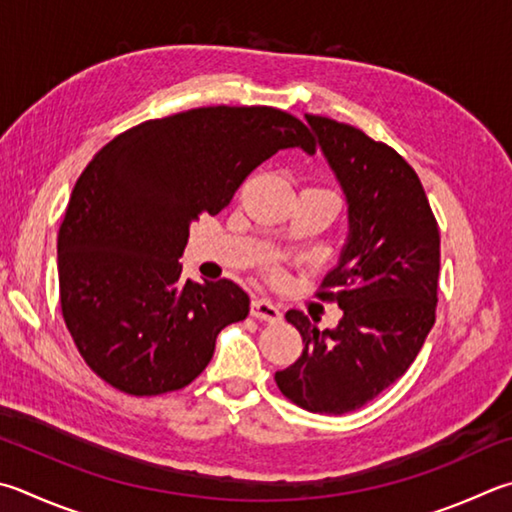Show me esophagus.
<instances>
[{
  "mask_svg": "<svg viewBox=\"0 0 512 512\" xmlns=\"http://www.w3.org/2000/svg\"><path fill=\"white\" fill-rule=\"evenodd\" d=\"M250 315L257 320H266V322H280L282 320V311L280 306L273 304L271 300H253V304H250Z\"/></svg>",
  "mask_w": 512,
  "mask_h": 512,
  "instance_id": "obj_1",
  "label": "esophagus"
}]
</instances>
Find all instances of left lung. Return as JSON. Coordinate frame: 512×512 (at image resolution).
Masks as SVG:
<instances>
[{
  "label": "left lung",
  "mask_w": 512,
  "mask_h": 512,
  "mask_svg": "<svg viewBox=\"0 0 512 512\" xmlns=\"http://www.w3.org/2000/svg\"><path fill=\"white\" fill-rule=\"evenodd\" d=\"M349 208V235L318 297L338 302L336 329L302 311L286 320L304 349L275 374L280 392L315 414H347L401 378L434 324L441 237L412 165L360 129L306 116Z\"/></svg>",
  "instance_id": "1"
}]
</instances>
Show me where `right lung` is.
I'll list each match as a JSON object with an SVG mask.
<instances>
[{
	"instance_id": "right-lung-1",
	"label": "right lung",
	"mask_w": 512,
	"mask_h": 512,
	"mask_svg": "<svg viewBox=\"0 0 512 512\" xmlns=\"http://www.w3.org/2000/svg\"><path fill=\"white\" fill-rule=\"evenodd\" d=\"M313 152L309 129L273 107H199L109 141L71 192L58 232L60 306L87 365L111 387L159 396L190 385L246 291L183 280L199 215H219L259 163Z\"/></svg>"
}]
</instances>
